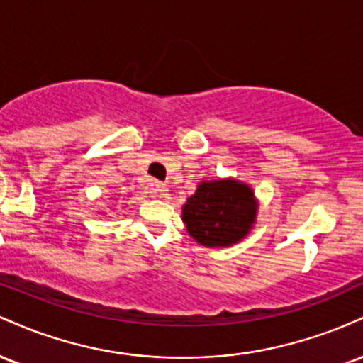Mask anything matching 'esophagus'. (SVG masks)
<instances>
[{
	"instance_id": "esophagus-1",
	"label": "esophagus",
	"mask_w": 363,
	"mask_h": 363,
	"mask_svg": "<svg viewBox=\"0 0 363 363\" xmlns=\"http://www.w3.org/2000/svg\"><path fill=\"white\" fill-rule=\"evenodd\" d=\"M150 193L158 196V198H164L165 193H167V184H164V182L153 181L152 184H150Z\"/></svg>"
}]
</instances>
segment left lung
Here are the masks:
<instances>
[{"instance_id":"8db88e82","label":"left lung","mask_w":363,"mask_h":363,"mask_svg":"<svg viewBox=\"0 0 363 363\" xmlns=\"http://www.w3.org/2000/svg\"><path fill=\"white\" fill-rule=\"evenodd\" d=\"M256 218L251 187L237 181L201 182L182 208L187 232L199 244L227 247L247 234Z\"/></svg>"}]
</instances>
